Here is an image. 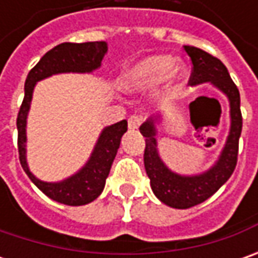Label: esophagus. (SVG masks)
<instances>
[{
    "instance_id": "1",
    "label": "esophagus",
    "mask_w": 258,
    "mask_h": 258,
    "mask_svg": "<svg viewBox=\"0 0 258 258\" xmlns=\"http://www.w3.org/2000/svg\"><path fill=\"white\" fill-rule=\"evenodd\" d=\"M141 123H142V117H139V116H136V114L131 116V117L127 119V127H129L131 131H136V129L141 126Z\"/></svg>"
}]
</instances>
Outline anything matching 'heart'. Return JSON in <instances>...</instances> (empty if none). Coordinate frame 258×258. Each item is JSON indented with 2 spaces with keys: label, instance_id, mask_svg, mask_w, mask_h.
Returning <instances> with one entry per match:
<instances>
[{
  "label": "heart",
  "instance_id": "b5f03b06",
  "mask_svg": "<svg viewBox=\"0 0 258 258\" xmlns=\"http://www.w3.org/2000/svg\"><path fill=\"white\" fill-rule=\"evenodd\" d=\"M186 66L176 63L172 55H148L132 64L120 77L119 86L127 93L145 92L159 86L169 77L172 90L179 89L186 77Z\"/></svg>",
  "mask_w": 258,
  "mask_h": 258
}]
</instances>
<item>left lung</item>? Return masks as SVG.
Instances as JSON below:
<instances>
[{
	"instance_id": "8db88e82",
	"label": "left lung",
	"mask_w": 258,
	"mask_h": 258,
	"mask_svg": "<svg viewBox=\"0 0 258 258\" xmlns=\"http://www.w3.org/2000/svg\"><path fill=\"white\" fill-rule=\"evenodd\" d=\"M191 57L194 72L191 86L210 83L227 97L230 106V131L217 161L203 172L183 175L172 171L159 155L158 149V124H162L164 113L161 110L151 114L139 131L145 138L144 164L146 175L151 179L155 197L168 207L185 210L204 203L217 192L234 172L238 155V141L243 127L240 112V93L228 75L227 67L217 58L198 47L185 45ZM194 103V102H192ZM189 104V110L191 106Z\"/></svg>"
}]
</instances>
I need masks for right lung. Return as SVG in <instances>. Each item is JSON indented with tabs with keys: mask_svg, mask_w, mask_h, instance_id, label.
Wrapping results in <instances>:
<instances>
[{
	"mask_svg": "<svg viewBox=\"0 0 258 258\" xmlns=\"http://www.w3.org/2000/svg\"><path fill=\"white\" fill-rule=\"evenodd\" d=\"M106 54V41H92L79 44L63 43L47 51L41 57V60L31 69V72L25 79L24 100L17 117L20 162L24 172L40 191H43L48 198L64 205H86L94 201L103 192L106 178L109 176L114 156L120 146L122 136L127 131V122L120 120L117 123L103 127L89 159L77 172L61 181L47 182L38 179L30 171L27 162V119L31 107L33 93L35 85L47 77L61 73H93L94 70L100 69L102 60Z\"/></svg>",
	"mask_w": 258,
	"mask_h": 258,
	"instance_id": "right-lung-1",
	"label": "right lung"
}]
</instances>
